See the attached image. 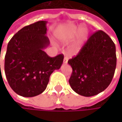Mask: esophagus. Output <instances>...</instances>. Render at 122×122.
<instances>
[{"mask_svg":"<svg viewBox=\"0 0 122 122\" xmlns=\"http://www.w3.org/2000/svg\"><path fill=\"white\" fill-rule=\"evenodd\" d=\"M68 56H64V59H63V63H66L68 62Z\"/></svg>","mask_w":122,"mask_h":122,"instance_id":"obj_1","label":"esophagus"}]
</instances>
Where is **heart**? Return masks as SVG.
<instances>
[{
	"instance_id": "1",
	"label": "heart",
	"mask_w": 122,
	"mask_h": 122,
	"mask_svg": "<svg viewBox=\"0 0 122 122\" xmlns=\"http://www.w3.org/2000/svg\"><path fill=\"white\" fill-rule=\"evenodd\" d=\"M79 31L80 27L73 25H70L58 28L56 31V36L59 41L63 43H68L76 36ZM87 31L85 29H82L80 31L77 39L71 46V53H77L80 50L85 40L87 39Z\"/></svg>"
}]
</instances>
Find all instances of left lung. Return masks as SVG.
Returning <instances> with one entry per match:
<instances>
[{
  "mask_svg": "<svg viewBox=\"0 0 122 122\" xmlns=\"http://www.w3.org/2000/svg\"><path fill=\"white\" fill-rule=\"evenodd\" d=\"M68 63L73 69L69 79L71 88L82 96L96 95L104 91L113 78L117 66L115 44L108 35L98 30Z\"/></svg>",
  "mask_w": 122,
  "mask_h": 122,
  "instance_id": "left-lung-1",
  "label": "left lung"
}]
</instances>
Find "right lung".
<instances>
[{
	"mask_svg": "<svg viewBox=\"0 0 122 122\" xmlns=\"http://www.w3.org/2000/svg\"><path fill=\"white\" fill-rule=\"evenodd\" d=\"M46 21L25 26L10 40L5 56V73L10 87L19 95L35 97L42 93L54 70L59 69L63 54L49 56Z\"/></svg>",
	"mask_w": 122,
	"mask_h": 122,
	"instance_id": "1",
	"label": "right lung"
}]
</instances>
